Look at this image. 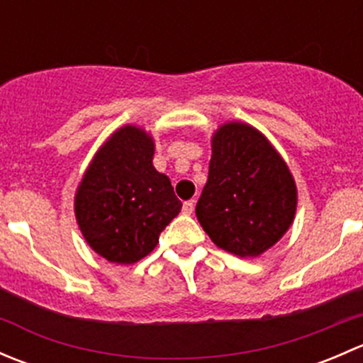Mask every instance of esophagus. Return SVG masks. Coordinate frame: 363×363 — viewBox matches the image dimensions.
Masks as SVG:
<instances>
[{"instance_id": "esophagus-1", "label": "esophagus", "mask_w": 363, "mask_h": 363, "mask_svg": "<svg viewBox=\"0 0 363 363\" xmlns=\"http://www.w3.org/2000/svg\"><path fill=\"white\" fill-rule=\"evenodd\" d=\"M193 208H195V202H193V200H188V202H184V205H182V214H193Z\"/></svg>"}]
</instances>
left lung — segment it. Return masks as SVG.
<instances>
[{"mask_svg":"<svg viewBox=\"0 0 363 363\" xmlns=\"http://www.w3.org/2000/svg\"><path fill=\"white\" fill-rule=\"evenodd\" d=\"M296 186L279 152L256 128L226 123L212 137L208 179L196 218L221 250L255 258L294 223Z\"/></svg>","mask_w":363,"mask_h":363,"instance_id":"1","label":"left lung"}]
</instances>
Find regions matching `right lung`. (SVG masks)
<instances>
[{
	"instance_id": "right-lung-1",
	"label": "right lung",
	"mask_w": 363,
	"mask_h": 363,
	"mask_svg": "<svg viewBox=\"0 0 363 363\" xmlns=\"http://www.w3.org/2000/svg\"><path fill=\"white\" fill-rule=\"evenodd\" d=\"M152 138L128 124L101 145L77 188L80 232L112 263L130 265L147 256L181 212L170 179L152 167Z\"/></svg>"
}]
</instances>
